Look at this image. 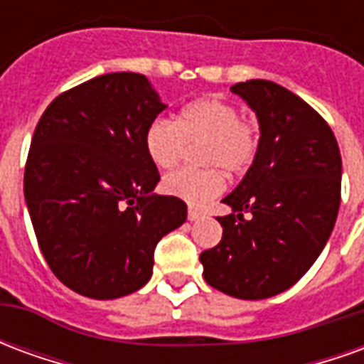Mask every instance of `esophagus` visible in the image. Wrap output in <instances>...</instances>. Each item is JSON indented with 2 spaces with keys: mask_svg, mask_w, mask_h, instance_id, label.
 <instances>
[{
  "mask_svg": "<svg viewBox=\"0 0 364 364\" xmlns=\"http://www.w3.org/2000/svg\"><path fill=\"white\" fill-rule=\"evenodd\" d=\"M187 216H189V220H191V222H197V220H200V218H203L205 214L200 213L198 208H195V206H191V208H189V214H187Z\"/></svg>",
  "mask_w": 364,
  "mask_h": 364,
  "instance_id": "esophagus-1",
  "label": "esophagus"
}]
</instances>
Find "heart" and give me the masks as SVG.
Returning a JSON list of instances; mask_svg holds the SVG:
<instances>
[{"mask_svg":"<svg viewBox=\"0 0 364 364\" xmlns=\"http://www.w3.org/2000/svg\"><path fill=\"white\" fill-rule=\"evenodd\" d=\"M198 161L203 169H179L161 183L167 195L189 205H205L220 195L226 173H244L257 154V132L250 120L240 117L236 105L220 97H206L187 105L175 122L156 119L144 146L159 169H171L181 161L187 144L200 142Z\"/></svg>","mask_w":364,"mask_h":364,"instance_id":"obj_1","label":"heart"}]
</instances>
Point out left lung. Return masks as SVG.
Here are the masks:
<instances>
[{
	"mask_svg": "<svg viewBox=\"0 0 364 364\" xmlns=\"http://www.w3.org/2000/svg\"><path fill=\"white\" fill-rule=\"evenodd\" d=\"M259 122L253 164L220 216V244L200 253L205 281L242 300H263L296 284L336 226L341 154L328 122L310 105L267 80L230 87ZM248 216L243 218V214Z\"/></svg>",
	"mask_w": 364,
	"mask_h": 364,
	"instance_id": "1",
	"label": "left lung"
}]
</instances>
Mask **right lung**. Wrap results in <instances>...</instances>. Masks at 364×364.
Wrapping results in <instances>:
<instances>
[{"label": "right lung", "mask_w": 364, "mask_h": 364, "mask_svg": "<svg viewBox=\"0 0 364 364\" xmlns=\"http://www.w3.org/2000/svg\"><path fill=\"white\" fill-rule=\"evenodd\" d=\"M166 107L146 75L117 72L58 95L36 124L25 203L48 267L82 296L142 289L158 242L187 220L181 198L154 193L144 146Z\"/></svg>", "instance_id": "1"}]
</instances>
